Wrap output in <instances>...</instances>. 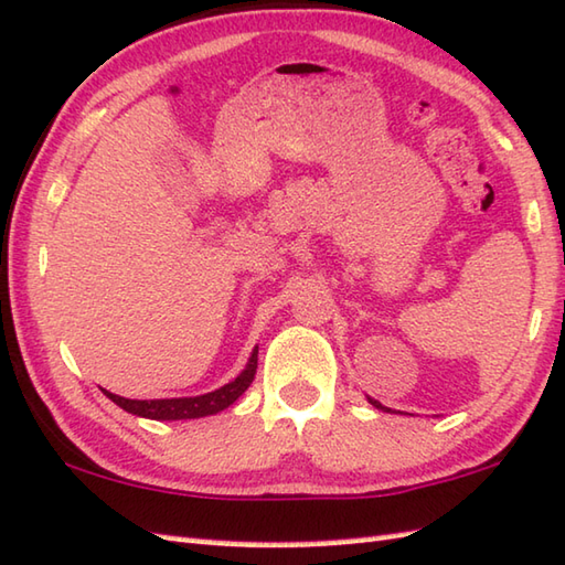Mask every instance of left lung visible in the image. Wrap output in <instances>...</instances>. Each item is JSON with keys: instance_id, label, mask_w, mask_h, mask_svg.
I'll use <instances>...</instances> for the list:
<instances>
[{"instance_id": "obj_1", "label": "left lung", "mask_w": 565, "mask_h": 565, "mask_svg": "<svg viewBox=\"0 0 565 565\" xmlns=\"http://www.w3.org/2000/svg\"><path fill=\"white\" fill-rule=\"evenodd\" d=\"M371 403H373V405H375V407H377V409H387V407H383V405H381V403H375V399H371ZM387 413H390V409H387Z\"/></svg>"}]
</instances>
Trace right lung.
<instances>
[{
    "mask_svg": "<svg viewBox=\"0 0 565 565\" xmlns=\"http://www.w3.org/2000/svg\"><path fill=\"white\" fill-rule=\"evenodd\" d=\"M256 365H259V348H254V353L249 358V363L244 371L234 377L232 383L222 385L214 393L200 395V397H172V399H128L120 395H113L108 390L104 393L116 403L118 407L126 409V413H132L138 417H148V419H194V417H207V415H217L220 409L230 407L234 399H237L244 390H247L256 375Z\"/></svg>",
    "mask_w": 565,
    "mask_h": 565,
    "instance_id": "right-lung-1",
    "label": "right lung"
}]
</instances>
